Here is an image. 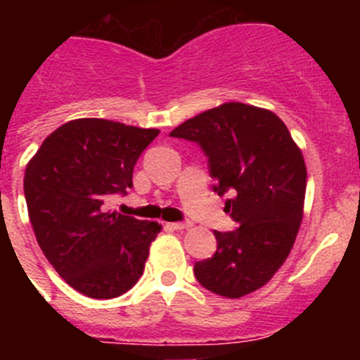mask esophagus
<instances>
[{
    "instance_id": "34e87169",
    "label": "esophagus",
    "mask_w": 360,
    "mask_h": 360,
    "mask_svg": "<svg viewBox=\"0 0 360 360\" xmlns=\"http://www.w3.org/2000/svg\"><path fill=\"white\" fill-rule=\"evenodd\" d=\"M190 224V221H177V223H170L169 226L174 228V230H184V228H188Z\"/></svg>"
}]
</instances>
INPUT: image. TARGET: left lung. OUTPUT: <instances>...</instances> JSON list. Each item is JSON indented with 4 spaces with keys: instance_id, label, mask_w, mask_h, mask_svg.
Returning <instances> with one entry per match:
<instances>
[{
    "instance_id": "left-lung-1",
    "label": "left lung",
    "mask_w": 360,
    "mask_h": 360,
    "mask_svg": "<svg viewBox=\"0 0 360 360\" xmlns=\"http://www.w3.org/2000/svg\"><path fill=\"white\" fill-rule=\"evenodd\" d=\"M170 137L197 143L212 190L228 195L233 231H214L217 249L193 274L210 292L240 297L266 284L291 252L303 217L307 167L277 115L226 103L186 120Z\"/></svg>"
}]
</instances>
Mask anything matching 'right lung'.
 Masks as SVG:
<instances>
[{"instance_id": "right-lung-1", "label": "right lung", "mask_w": 360, "mask_h": 360, "mask_svg": "<svg viewBox=\"0 0 360 360\" xmlns=\"http://www.w3.org/2000/svg\"><path fill=\"white\" fill-rule=\"evenodd\" d=\"M158 134L103 118L72 120L25 167L36 240L57 274L85 296L111 300L143 275L162 226L106 212L104 202L132 188L134 165Z\"/></svg>"}]
</instances>
